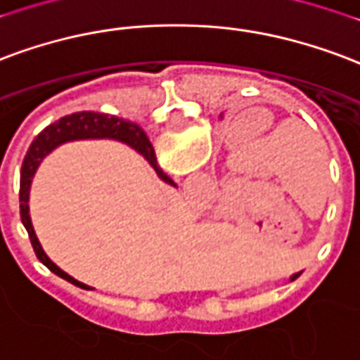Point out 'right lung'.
Wrapping results in <instances>:
<instances>
[{
    "label": "right lung",
    "mask_w": 360,
    "mask_h": 360,
    "mask_svg": "<svg viewBox=\"0 0 360 360\" xmlns=\"http://www.w3.org/2000/svg\"><path fill=\"white\" fill-rule=\"evenodd\" d=\"M82 139H114L120 141V143H126L127 146L135 148L137 153L143 154L145 160L154 167V172L158 175L160 179L167 183V185H173L169 177L166 173L162 172L156 164V154H154V148L150 145V141L146 137V133L141 129L137 124L133 122H127V120L116 118V116H108V114L101 112H74L70 116H65L58 122L47 126L44 131L39 133L38 137L34 139V143L28 148L26 153V158L22 162V169H20V219H22V225L28 231V236H30L32 248L38 255V259L44 263L45 267L53 271L55 275H58L60 278L72 282L74 286H79L84 290H91V286H87L84 282L72 278L68 273H65L63 269L57 267L55 263L47 257V254L44 252V248L39 244L38 236H36V231L32 227L30 219V206H28V200H30V187L32 179L38 172L41 160L47 156V154L55 150L57 146L65 145V143H70V141H82Z\"/></svg>",
    "instance_id": "add662e5"
}]
</instances>
